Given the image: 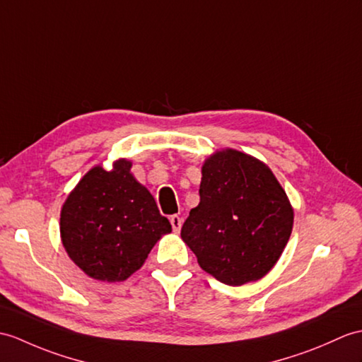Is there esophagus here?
I'll return each mask as SVG.
<instances>
[{
  "mask_svg": "<svg viewBox=\"0 0 362 362\" xmlns=\"http://www.w3.org/2000/svg\"><path fill=\"white\" fill-rule=\"evenodd\" d=\"M171 225H173V230L175 231V233H179L180 231V228H182V217H179V216H171Z\"/></svg>",
  "mask_w": 362,
  "mask_h": 362,
  "instance_id": "esophagus-1",
  "label": "esophagus"
}]
</instances>
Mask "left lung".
Listing matches in <instances>:
<instances>
[{
	"mask_svg": "<svg viewBox=\"0 0 362 362\" xmlns=\"http://www.w3.org/2000/svg\"><path fill=\"white\" fill-rule=\"evenodd\" d=\"M200 202L182 226L183 242L217 281H259L279 260L293 230V208L264 162L222 149L202 166Z\"/></svg>",
	"mask_w": 362,
	"mask_h": 362,
	"instance_id": "8db88e82",
	"label": "left lung"
}]
</instances>
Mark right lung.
I'll return each mask as SVG.
<instances>
[{
  "label": "right lung",
  "instance_id": "right-lung-1",
  "mask_svg": "<svg viewBox=\"0 0 362 362\" xmlns=\"http://www.w3.org/2000/svg\"><path fill=\"white\" fill-rule=\"evenodd\" d=\"M119 158L111 171L94 166L67 196L60 214L66 253L92 279L120 282L145 264L170 221Z\"/></svg>",
  "mask_w": 362,
  "mask_h": 362
}]
</instances>
